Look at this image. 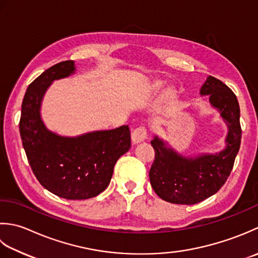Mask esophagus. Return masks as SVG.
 <instances>
[{
  "label": "esophagus",
  "mask_w": 258,
  "mask_h": 258,
  "mask_svg": "<svg viewBox=\"0 0 258 258\" xmlns=\"http://www.w3.org/2000/svg\"><path fill=\"white\" fill-rule=\"evenodd\" d=\"M147 138V130L145 127H139L133 131L131 134V141H133L134 145H138L143 143Z\"/></svg>",
  "instance_id": "34e87169"
}]
</instances>
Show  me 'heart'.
<instances>
[{"instance_id":"b5f03b06","label":"heart","mask_w":258,"mask_h":258,"mask_svg":"<svg viewBox=\"0 0 258 258\" xmlns=\"http://www.w3.org/2000/svg\"><path fill=\"white\" fill-rule=\"evenodd\" d=\"M162 87H164V82L161 80H155L154 82H151L150 90L152 92H157L159 91ZM176 99H177V92L173 90L172 88H168L167 90L162 93L161 103L164 104V106H170V104H172L176 101Z\"/></svg>"}]
</instances>
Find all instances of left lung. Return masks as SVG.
I'll use <instances>...</instances> for the list:
<instances>
[{
    "label": "left lung",
    "instance_id": "obj_1",
    "mask_svg": "<svg viewBox=\"0 0 258 258\" xmlns=\"http://www.w3.org/2000/svg\"><path fill=\"white\" fill-rule=\"evenodd\" d=\"M201 96L209 97L212 107L227 125L226 146L215 154L188 157L156 136L151 140L156 155L149 178L155 192L168 203L194 205L213 196L227 180L238 154L240 111L235 93L218 79L209 76L201 88Z\"/></svg>",
    "mask_w": 258,
    "mask_h": 258
}]
</instances>
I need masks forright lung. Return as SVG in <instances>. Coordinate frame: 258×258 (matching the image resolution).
I'll use <instances>...</instances> for the list:
<instances>
[{"label": "right lung", "instance_id": "add662e5", "mask_svg": "<svg viewBox=\"0 0 258 258\" xmlns=\"http://www.w3.org/2000/svg\"><path fill=\"white\" fill-rule=\"evenodd\" d=\"M76 73L75 61L49 68L29 86L22 102L20 134L36 179L54 195L80 201L98 196L111 180L117 160L130 149V130L91 131L77 137L49 130L41 117L44 94L54 80Z\"/></svg>", "mask_w": 258, "mask_h": 258}]
</instances>
